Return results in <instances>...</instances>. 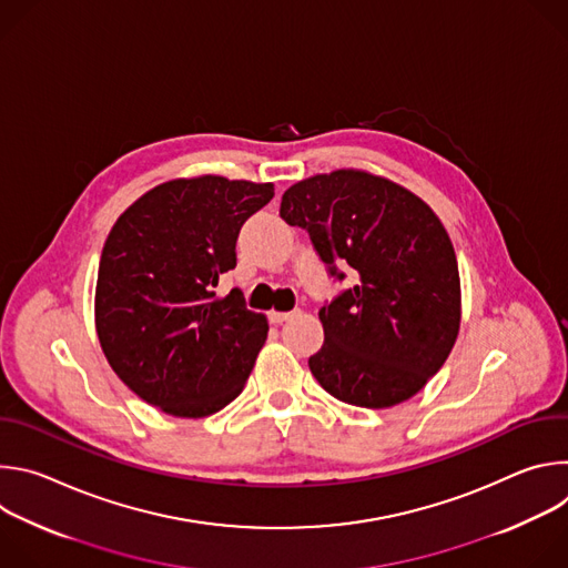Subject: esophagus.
Segmentation results:
<instances>
[{
	"label": "esophagus",
	"instance_id": "obj_1",
	"mask_svg": "<svg viewBox=\"0 0 568 568\" xmlns=\"http://www.w3.org/2000/svg\"><path fill=\"white\" fill-rule=\"evenodd\" d=\"M292 316H294V312H276V310L270 312V321H272V323H283V321H287V318H292Z\"/></svg>",
	"mask_w": 568,
	"mask_h": 568
}]
</instances>
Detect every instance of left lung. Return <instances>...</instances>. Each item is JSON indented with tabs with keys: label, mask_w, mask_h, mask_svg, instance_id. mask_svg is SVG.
I'll use <instances>...</instances> for the list:
<instances>
[{
	"label": "left lung",
	"mask_w": 568,
	"mask_h": 568,
	"mask_svg": "<svg viewBox=\"0 0 568 568\" xmlns=\"http://www.w3.org/2000/svg\"><path fill=\"white\" fill-rule=\"evenodd\" d=\"M281 217L310 233L331 274L359 283L318 310L323 346L307 359L333 397L386 409L440 371L460 328V276L449 233L416 193L382 175L339 169L305 178Z\"/></svg>",
	"instance_id": "left-lung-1"
}]
</instances>
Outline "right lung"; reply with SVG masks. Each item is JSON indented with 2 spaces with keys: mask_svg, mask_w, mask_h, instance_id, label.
I'll list each match as a JSON object with an SVG mask.
<instances>
[{
  "mask_svg": "<svg viewBox=\"0 0 568 568\" xmlns=\"http://www.w3.org/2000/svg\"><path fill=\"white\" fill-rule=\"evenodd\" d=\"M274 184L200 175L143 193L101 254L94 321L105 359L143 402L206 418L247 384L270 323L242 294H215L235 267V240Z\"/></svg>",
  "mask_w": 568,
  "mask_h": 568,
  "instance_id": "right-lung-1",
  "label": "right lung"
}]
</instances>
